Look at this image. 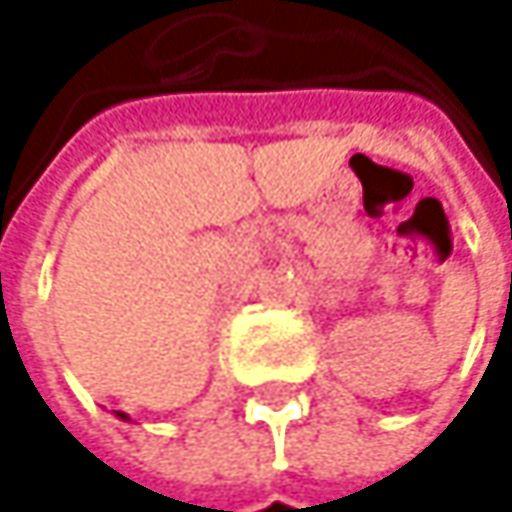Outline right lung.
I'll list each match as a JSON object with an SVG mask.
<instances>
[{
	"instance_id": "obj_1",
	"label": "right lung",
	"mask_w": 512,
	"mask_h": 512,
	"mask_svg": "<svg viewBox=\"0 0 512 512\" xmlns=\"http://www.w3.org/2000/svg\"><path fill=\"white\" fill-rule=\"evenodd\" d=\"M118 419H124V422H127V413H118Z\"/></svg>"
}]
</instances>
